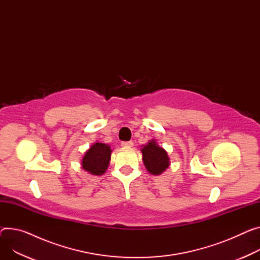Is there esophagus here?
Masks as SVG:
<instances>
[{"mask_svg": "<svg viewBox=\"0 0 260 260\" xmlns=\"http://www.w3.org/2000/svg\"><path fill=\"white\" fill-rule=\"evenodd\" d=\"M121 146L124 147V148H131L133 146V142H131V141H129V142H122Z\"/></svg>", "mask_w": 260, "mask_h": 260, "instance_id": "obj_1", "label": "esophagus"}]
</instances>
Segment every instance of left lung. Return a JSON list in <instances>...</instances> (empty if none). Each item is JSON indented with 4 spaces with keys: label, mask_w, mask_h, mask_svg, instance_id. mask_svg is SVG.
Here are the masks:
<instances>
[{
    "label": "left lung",
    "mask_w": 260,
    "mask_h": 260,
    "mask_svg": "<svg viewBox=\"0 0 260 260\" xmlns=\"http://www.w3.org/2000/svg\"><path fill=\"white\" fill-rule=\"evenodd\" d=\"M143 160L146 169L152 175H160L170 165L168 153L154 141L142 149Z\"/></svg>",
    "instance_id": "left-lung-1"
}]
</instances>
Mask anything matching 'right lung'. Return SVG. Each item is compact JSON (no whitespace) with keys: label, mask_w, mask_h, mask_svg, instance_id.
<instances>
[{"label":"right lung","mask_w":260,"mask_h":260,"mask_svg":"<svg viewBox=\"0 0 260 260\" xmlns=\"http://www.w3.org/2000/svg\"><path fill=\"white\" fill-rule=\"evenodd\" d=\"M111 150L108 145L96 143L90 147L82 159V168L92 175H102L105 173Z\"/></svg>","instance_id":"add662e5"}]
</instances>
